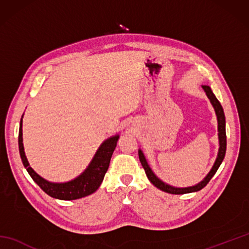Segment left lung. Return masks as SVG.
Returning a JSON list of instances; mask_svg holds the SVG:
<instances>
[{
    "instance_id": "left-lung-1",
    "label": "left lung",
    "mask_w": 249,
    "mask_h": 249,
    "mask_svg": "<svg viewBox=\"0 0 249 249\" xmlns=\"http://www.w3.org/2000/svg\"><path fill=\"white\" fill-rule=\"evenodd\" d=\"M202 89H204V92L206 94V96L210 99L211 104H212L213 108L215 110L216 116H217V128H218V141H219V149L217 153V157H216V160L214 162V165L211 169L210 172L206 174V177L202 179V181L199 182L198 184L194 185V186H189V187H174L172 185H169L165 183L163 181L158 178L156 174L153 172L151 167L149 166V163L146 161V158L143 154V152L139 149L138 154H139V160L142 167H143L145 174L147 178L150 179V182L154 185L155 187L158 189L162 190V192H166L168 194H172V195H183V194H189V193H195L198 192V190L202 189L206 184L210 182V179L214 177V174L216 171L218 170L219 166L223 162L225 155H226V149H227V137H226V119H225V113H224V109L221 107L220 103L218 102V99L216 98L214 93L212 92V89L209 86H202Z\"/></svg>"
}]
</instances>
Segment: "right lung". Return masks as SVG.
<instances>
[{"instance_id":"right-lung-1","label":"right lung","mask_w":249,"mask_h":249,"mask_svg":"<svg viewBox=\"0 0 249 249\" xmlns=\"http://www.w3.org/2000/svg\"><path fill=\"white\" fill-rule=\"evenodd\" d=\"M23 118V115H22ZM22 118L20 120V127H19V137H18V144H19V153L21 160L26 171L29 172L33 181L38 185V186L44 190V192L49 195L50 197L60 199V200H76L80 199L87 196L91 195L96 192L98 187L102 184L105 178V174L109 168V163L111 156L115 150L116 143L120 138V135H115L110 137L107 140H105L98 150L95 153L94 157L92 158L91 162L89 163L86 170H84L80 176H78L73 179L64 183H55L50 182L48 179L41 178L38 173H36L33 168L30 166L28 158L25 156L24 146H23V138H22Z\"/></svg>"}]
</instances>
